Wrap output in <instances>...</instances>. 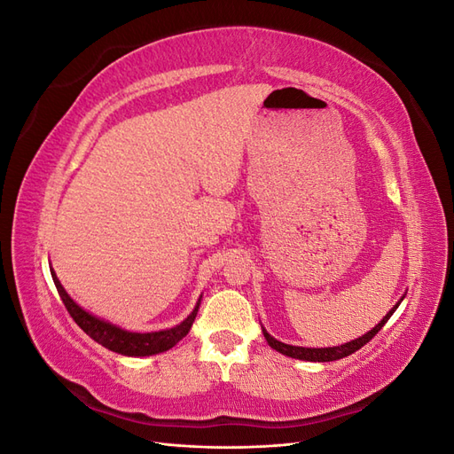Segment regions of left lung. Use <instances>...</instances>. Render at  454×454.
Masks as SVG:
<instances>
[{
  "label": "left lung",
  "mask_w": 454,
  "mask_h": 454,
  "mask_svg": "<svg viewBox=\"0 0 454 454\" xmlns=\"http://www.w3.org/2000/svg\"><path fill=\"white\" fill-rule=\"evenodd\" d=\"M403 297H405V295H403ZM403 297H402L400 301H397V303L387 312V316H384V318H382L373 329H371V332L364 333L362 337L354 339V340H350V342H345V345H340V347H327V348L294 347V345H286V342L277 340L272 335H269V332H267V329H265L263 325H261V332H263V335H265V339H267L270 348H274V350L284 354V356H290V358L305 360V362H335V360H340V358H347V356L354 354L356 350H360L364 345H367V342L380 332L382 325L390 320V316L395 312L397 307H400Z\"/></svg>",
  "instance_id": "left-lung-1"
}]
</instances>
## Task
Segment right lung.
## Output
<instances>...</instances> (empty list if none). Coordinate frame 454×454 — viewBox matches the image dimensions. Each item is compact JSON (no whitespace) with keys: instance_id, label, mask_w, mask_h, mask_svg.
Listing matches in <instances>:
<instances>
[{"instance_id":"add662e5","label":"right lung","mask_w":454,"mask_h":454,"mask_svg":"<svg viewBox=\"0 0 454 454\" xmlns=\"http://www.w3.org/2000/svg\"><path fill=\"white\" fill-rule=\"evenodd\" d=\"M51 277L54 280V286H57L59 295L62 299V303L66 305L67 312H70L72 318L75 320V324L83 329V332L94 339L98 345L106 347L107 350L122 354V356H134V358H142V356H153V354H160L167 352L172 347H176L187 333L191 325H193L197 312L200 307V299L199 297L197 305L191 312L187 318L177 324L170 329H160V332H151V333H136V332H127L112 322H107L104 318H98V316L90 314L89 310H85L83 307H79L75 301L67 295V292L64 290V286L60 284L57 272L51 270Z\"/></svg>"}]
</instances>
